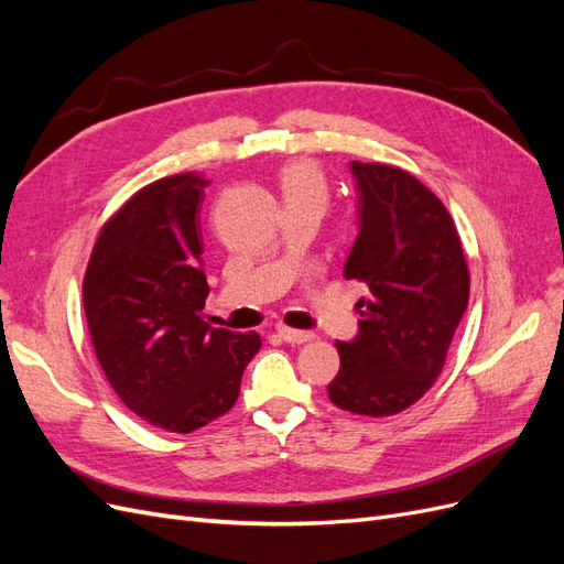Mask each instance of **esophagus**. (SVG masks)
<instances>
[{"mask_svg":"<svg viewBox=\"0 0 564 564\" xmlns=\"http://www.w3.org/2000/svg\"><path fill=\"white\" fill-rule=\"evenodd\" d=\"M278 332H280V336L286 340V344H294V346L308 344V340L315 338L313 332H301V329H292V327H280Z\"/></svg>","mask_w":564,"mask_h":564,"instance_id":"obj_1","label":"esophagus"}]
</instances>
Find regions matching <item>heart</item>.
<instances>
[{
  "label": "heart",
  "mask_w": 564,
  "mask_h": 564,
  "mask_svg": "<svg viewBox=\"0 0 564 564\" xmlns=\"http://www.w3.org/2000/svg\"><path fill=\"white\" fill-rule=\"evenodd\" d=\"M284 199H313L324 204L327 199V181L322 169L311 160H296L284 166L282 172Z\"/></svg>",
  "instance_id": "1"
}]
</instances>
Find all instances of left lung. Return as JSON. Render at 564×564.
Wrapping results in <instances>:
<instances>
[{
	"label": "left lung",
	"mask_w": 564,
	"mask_h": 564,
	"mask_svg": "<svg viewBox=\"0 0 564 564\" xmlns=\"http://www.w3.org/2000/svg\"><path fill=\"white\" fill-rule=\"evenodd\" d=\"M360 230L344 265L369 289L360 334L336 344L329 400L350 414L390 416L419 402L447 360L468 305L470 272L442 199L400 166L352 162Z\"/></svg>",
	"instance_id": "left-lung-1"
}]
</instances>
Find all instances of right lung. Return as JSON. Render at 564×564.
<instances>
[{
	"label": "right lung",
	"mask_w": 564,
	"mask_h": 564,
	"mask_svg": "<svg viewBox=\"0 0 564 564\" xmlns=\"http://www.w3.org/2000/svg\"><path fill=\"white\" fill-rule=\"evenodd\" d=\"M204 185L202 174L185 172L133 193L100 228L82 282L108 383L135 416L169 433H193L228 414L261 348L256 332L204 322Z\"/></svg>",
	"instance_id": "add662e5"
}]
</instances>
